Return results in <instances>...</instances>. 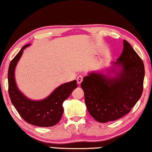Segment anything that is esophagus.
I'll return each mask as SVG.
<instances>
[{
    "label": "esophagus",
    "instance_id": "34e87169",
    "mask_svg": "<svg viewBox=\"0 0 152 152\" xmlns=\"http://www.w3.org/2000/svg\"><path fill=\"white\" fill-rule=\"evenodd\" d=\"M83 78V77L82 75H81L77 77V82L78 84H80V83L82 82Z\"/></svg>",
    "mask_w": 152,
    "mask_h": 152
}]
</instances>
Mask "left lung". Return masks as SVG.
Wrapping results in <instances>:
<instances>
[{
    "mask_svg": "<svg viewBox=\"0 0 152 152\" xmlns=\"http://www.w3.org/2000/svg\"><path fill=\"white\" fill-rule=\"evenodd\" d=\"M117 60L114 64L123 66L117 78L109 80L102 74L91 73L81 83L88 111L100 123L116 121L129 113L143 91V61L125 39Z\"/></svg>",
    "mask_w": 152,
    "mask_h": 152,
    "instance_id": "1",
    "label": "left lung"
}]
</instances>
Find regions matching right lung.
Wrapping results in <instances>:
<instances>
[{
    "instance_id": "right-lung-1",
    "label": "right lung",
    "mask_w": 152,
    "mask_h": 152,
    "mask_svg": "<svg viewBox=\"0 0 152 152\" xmlns=\"http://www.w3.org/2000/svg\"><path fill=\"white\" fill-rule=\"evenodd\" d=\"M22 48L11 61L8 69V92L10 99L18 113L28 124L39 127H52L60 121L64 113L63 102L77 87L76 80L61 85L45 99L34 102L28 99L18 91L15 82L14 71L16 64L22 56Z\"/></svg>"
}]
</instances>
